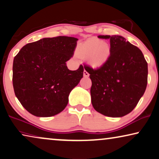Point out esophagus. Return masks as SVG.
Returning a JSON list of instances; mask_svg holds the SVG:
<instances>
[{"mask_svg": "<svg viewBox=\"0 0 159 159\" xmlns=\"http://www.w3.org/2000/svg\"><path fill=\"white\" fill-rule=\"evenodd\" d=\"M84 76L86 77V78L89 76V73L88 72H87V71H86V70H84Z\"/></svg>", "mask_w": 159, "mask_h": 159, "instance_id": "esophagus-1", "label": "esophagus"}]
</instances>
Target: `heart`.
Here are the masks:
<instances>
[{
	"label": "heart",
	"instance_id": "obj_1",
	"mask_svg": "<svg viewBox=\"0 0 159 159\" xmlns=\"http://www.w3.org/2000/svg\"><path fill=\"white\" fill-rule=\"evenodd\" d=\"M78 52L82 57L87 59L93 68L102 67L108 61L111 54L110 46L101 39L92 38L80 44Z\"/></svg>",
	"mask_w": 159,
	"mask_h": 159
}]
</instances>
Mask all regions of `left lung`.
<instances>
[{"label":"left lung","instance_id":"left-lung-1","mask_svg":"<svg viewBox=\"0 0 159 159\" xmlns=\"http://www.w3.org/2000/svg\"><path fill=\"white\" fill-rule=\"evenodd\" d=\"M110 41L111 54L102 67L84 68L92 82L91 103L103 115L121 117L133 110L144 94L148 63L141 50L120 35H99Z\"/></svg>","mask_w":159,"mask_h":159}]
</instances>
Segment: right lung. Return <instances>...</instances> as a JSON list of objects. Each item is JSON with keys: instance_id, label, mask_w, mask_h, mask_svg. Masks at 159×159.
I'll return each mask as SVG.
<instances>
[{"instance_id": "obj_1", "label": "right lung", "mask_w": 159, "mask_h": 159, "mask_svg": "<svg viewBox=\"0 0 159 159\" xmlns=\"http://www.w3.org/2000/svg\"><path fill=\"white\" fill-rule=\"evenodd\" d=\"M77 38H43L21 49L13 62L16 97L29 112L48 117L63 111L70 91L84 75V67L70 70L66 62L74 54Z\"/></svg>"}]
</instances>
